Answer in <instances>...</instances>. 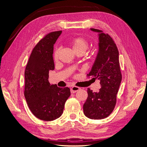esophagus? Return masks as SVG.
Returning a JSON list of instances; mask_svg holds the SVG:
<instances>
[{"label":"esophagus","instance_id":"1","mask_svg":"<svg viewBox=\"0 0 147 147\" xmlns=\"http://www.w3.org/2000/svg\"><path fill=\"white\" fill-rule=\"evenodd\" d=\"M80 90V88L77 86H72L70 89V91L71 93H75L77 91H78V90Z\"/></svg>","mask_w":147,"mask_h":147}]
</instances>
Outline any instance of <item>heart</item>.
I'll use <instances>...</instances> for the list:
<instances>
[{"label":"heart","instance_id":"obj_1","mask_svg":"<svg viewBox=\"0 0 147 147\" xmlns=\"http://www.w3.org/2000/svg\"><path fill=\"white\" fill-rule=\"evenodd\" d=\"M70 47L72 48V51L76 55L82 54L84 55L88 50L89 45L88 42L85 39L82 37H77L73 38L69 43ZM61 50L59 48L56 49L53 54V59L55 62H57L59 59Z\"/></svg>","mask_w":147,"mask_h":147}]
</instances>
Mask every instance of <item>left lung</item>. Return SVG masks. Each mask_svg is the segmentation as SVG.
I'll return each instance as SVG.
<instances>
[{"instance_id": "obj_1", "label": "left lung", "mask_w": 147, "mask_h": 147, "mask_svg": "<svg viewBox=\"0 0 147 147\" xmlns=\"http://www.w3.org/2000/svg\"><path fill=\"white\" fill-rule=\"evenodd\" d=\"M91 30L99 33V51L87 76L100 80L101 88L97 92L88 88V98L83 105V112L89 118L101 119L109 117L115 109L122 75L119 52L112 38L100 30Z\"/></svg>"}]
</instances>
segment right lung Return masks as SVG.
Returning a JSON list of instances; mask_svg holds the SVG:
<instances>
[{
	"label": "right lung",
	"instance_id": "add662e5",
	"mask_svg": "<svg viewBox=\"0 0 147 147\" xmlns=\"http://www.w3.org/2000/svg\"><path fill=\"white\" fill-rule=\"evenodd\" d=\"M62 32L47 34L35 46L26 67L24 97L35 117L50 121L60 117L70 96L68 87L61 88L48 82L49 71L55 69L53 46Z\"/></svg>",
	"mask_w": 147,
	"mask_h": 147
}]
</instances>
